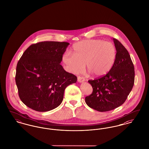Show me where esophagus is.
I'll list each match as a JSON object with an SVG mask.
<instances>
[{"mask_svg":"<svg viewBox=\"0 0 149 149\" xmlns=\"http://www.w3.org/2000/svg\"><path fill=\"white\" fill-rule=\"evenodd\" d=\"M78 81L79 83H83V81H85V79L81 77H78Z\"/></svg>","mask_w":149,"mask_h":149,"instance_id":"34e87169","label":"esophagus"}]
</instances>
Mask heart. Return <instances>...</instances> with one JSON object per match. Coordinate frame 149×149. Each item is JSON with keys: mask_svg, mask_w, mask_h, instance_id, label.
<instances>
[{"mask_svg": "<svg viewBox=\"0 0 149 149\" xmlns=\"http://www.w3.org/2000/svg\"><path fill=\"white\" fill-rule=\"evenodd\" d=\"M72 55L65 53L62 61L65 69L72 74L80 73L87 69L96 77H103L111 70L116 61L117 50L112 43L102 40L93 39L74 44Z\"/></svg>", "mask_w": 149, "mask_h": 149, "instance_id": "heart-1", "label": "heart"}]
</instances>
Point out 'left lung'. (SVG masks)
Returning a JSON list of instances; mask_svg holds the SVG:
<instances>
[{"instance_id": "obj_1", "label": "left lung", "mask_w": 149, "mask_h": 149, "mask_svg": "<svg viewBox=\"0 0 149 149\" xmlns=\"http://www.w3.org/2000/svg\"><path fill=\"white\" fill-rule=\"evenodd\" d=\"M117 56L111 70L106 75L88 81L93 92L85 97L86 104L99 112L114 109L124 103L135 81V69L126 49L113 38Z\"/></svg>"}]
</instances>
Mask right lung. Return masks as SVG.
<instances>
[{
  "label": "right lung",
  "instance_id": "right-lung-1",
  "mask_svg": "<svg viewBox=\"0 0 149 149\" xmlns=\"http://www.w3.org/2000/svg\"><path fill=\"white\" fill-rule=\"evenodd\" d=\"M69 43L44 41L31 45L16 68L15 83L22 102L38 112L55 109L63 102L64 91L77 77L60 65Z\"/></svg>",
  "mask_w": 149,
  "mask_h": 149
}]
</instances>
